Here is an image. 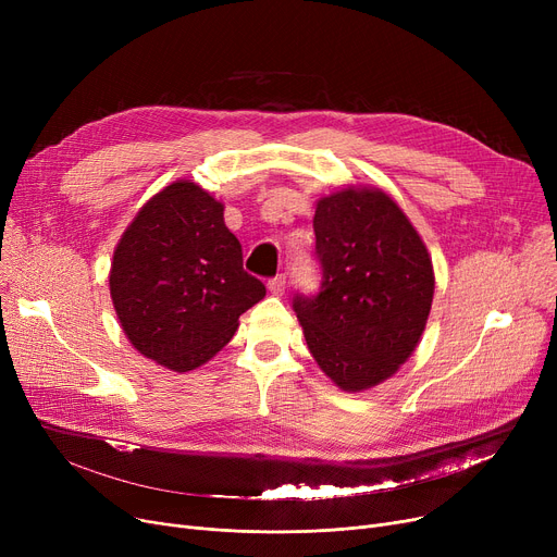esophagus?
I'll return each instance as SVG.
<instances>
[{"label": "esophagus", "instance_id": "esophagus-1", "mask_svg": "<svg viewBox=\"0 0 557 557\" xmlns=\"http://www.w3.org/2000/svg\"><path fill=\"white\" fill-rule=\"evenodd\" d=\"M284 288H286V277L284 275H277V277L269 280V290L273 296H282Z\"/></svg>", "mask_w": 557, "mask_h": 557}]
</instances>
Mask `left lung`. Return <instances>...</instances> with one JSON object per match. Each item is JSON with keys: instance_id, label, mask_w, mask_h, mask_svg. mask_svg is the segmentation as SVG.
I'll list each match as a JSON object with an SVG mask.
<instances>
[{"instance_id": "left-lung-1", "label": "left lung", "mask_w": 557, "mask_h": 557, "mask_svg": "<svg viewBox=\"0 0 557 557\" xmlns=\"http://www.w3.org/2000/svg\"><path fill=\"white\" fill-rule=\"evenodd\" d=\"M313 232L323 286L294 300L307 347L341 391L374 388L422 338L435 288L431 255L393 196L368 185L320 196Z\"/></svg>"}]
</instances>
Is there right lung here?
<instances>
[{
    "instance_id": "right-lung-1",
    "label": "right lung",
    "mask_w": 557,
    "mask_h": 557,
    "mask_svg": "<svg viewBox=\"0 0 557 557\" xmlns=\"http://www.w3.org/2000/svg\"><path fill=\"white\" fill-rule=\"evenodd\" d=\"M223 210L198 183L175 181L141 205L112 255L110 298L126 338L173 372L208 363L267 296Z\"/></svg>"
}]
</instances>
